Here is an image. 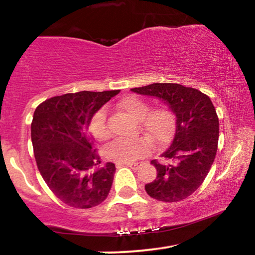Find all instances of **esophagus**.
<instances>
[{
	"label": "esophagus",
	"mask_w": 255,
	"mask_h": 255,
	"mask_svg": "<svg viewBox=\"0 0 255 255\" xmlns=\"http://www.w3.org/2000/svg\"><path fill=\"white\" fill-rule=\"evenodd\" d=\"M127 165V166H129V168H131V169H137L139 168V163H118V165Z\"/></svg>",
	"instance_id": "obj_1"
}]
</instances>
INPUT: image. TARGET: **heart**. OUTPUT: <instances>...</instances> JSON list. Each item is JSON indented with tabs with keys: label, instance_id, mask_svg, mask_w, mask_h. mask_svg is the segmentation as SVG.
<instances>
[{
	"label": "heart",
	"instance_id": "b5f03b06",
	"mask_svg": "<svg viewBox=\"0 0 255 255\" xmlns=\"http://www.w3.org/2000/svg\"><path fill=\"white\" fill-rule=\"evenodd\" d=\"M119 109L127 114L131 120L139 122V128L156 144H165L174 135L176 118L170 109L153 110L150 113V108L142 99L136 97H126L119 103ZM90 133L98 141H105L109 139L110 131L108 127L107 111L98 110L91 120L89 126ZM151 150V144L146 139H136L131 141L113 142L105 150L108 159L119 163H131L139 158L144 157Z\"/></svg>",
	"mask_w": 255,
	"mask_h": 255
}]
</instances>
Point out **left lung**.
Instances as JSON below:
<instances>
[{"mask_svg": "<svg viewBox=\"0 0 255 255\" xmlns=\"http://www.w3.org/2000/svg\"><path fill=\"white\" fill-rule=\"evenodd\" d=\"M130 91L159 99L176 118L171 144L162 153L169 162H152L157 177L145 184V191L165 203L183 200L204 182L217 152L219 121L211 99L180 84L156 83Z\"/></svg>", "mask_w": 255, "mask_h": 255, "instance_id": "1", "label": "left lung"}]
</instances>
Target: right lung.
<instances>
[{
	"label": "right lung",
	"mask_w": 255,
	"mask_h": 255,
	"mask_svg": "<svg viewBox=\"0 0 255 255\" xmlns=\"http://www.w3.org/2000/svg\"><path fill=\"white\" fill-rule=\"evenodd\" d=\"M120 92L81 91L38 105L31 139L38 170L56 197L68 206L90 209L107 199L115 164L99 166L89 126L95 114Z\"/></svg>",
	"instance_id": "obj_1"
}]
</instances>
